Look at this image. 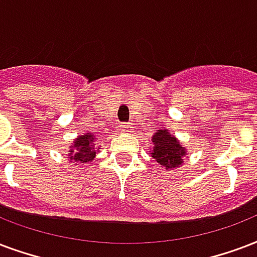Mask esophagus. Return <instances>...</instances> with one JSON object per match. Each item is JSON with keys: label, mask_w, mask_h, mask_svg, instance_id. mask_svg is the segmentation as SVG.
<instances>
[{"label": "esophagus", "mask_w": 257, "mask_h": 257, "mask_svg": "<svg viewBox=\"0 0 257 257\" xmlns=\"http://www.w3.org/2000/svg\"><path fill=\"white\" fill-rule=\"evenodd\" d=\"M132 125L131 124H121L120 125V131L122 133H129V132H132Z\"/></svg>", "instance_id": "esophagus-1"}]
</instances>
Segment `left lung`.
<instances>
[{
  "label": "left lung",
  "instance_id": "1",
  "mask_svg": "<svg viewBox=\"0 0 257 257\" xmlns=\"http://www.w3.org/2000/svg\"><path fill=\"white\" fill-rule=\"evenodd\" d=\"M152 143L154 148L151 156L162 167L166 168L167 171L181 167L186 155V148L181 146V142L175 136H172L167 129H160L155 133L152 136Z\"/></svg>",
  "mask_w": 257,
  "mask_h": 257
}]
</instances>
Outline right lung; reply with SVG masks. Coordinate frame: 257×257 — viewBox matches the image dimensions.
<instances>
[{
	"instance_id": "obj_1",
	"label": "right lung",
	"mask_w": 257,
	"mask_h": 257,
	"mask_svg": "<svg viewBox=\"0 0 257 257\" xmlns=\"http://www.w3.org/2000/svg\"><path fill=\"white\" fill-rule=\"evenodd\" d=\"M94 133L81 135L74 140L68 150L70 162H79V163H89L95 158V144H94ZM99 150V148H98Z\"/></svg>"
}]
</instances>
